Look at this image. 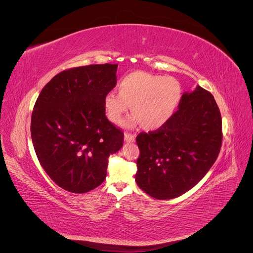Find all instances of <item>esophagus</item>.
<instances>
[{"mask_svg": "<svg viewBox=\"0 0 253 253\" xmlns=\"http://www.w3.org/2000/svg\"><path fill=\"white\" fill-rule=\"evenodd\" d=\"M136 136L131 133H126L125 134V141L126 142H134Z\"/></svg>", "mask_w": 253, "mask_h": 253, "instance_id": "1", "label": "esophagus"}]
</instances>
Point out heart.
Segmentation results:
<instances>
[{"instance_id": "obj_1", "label": "heart", "mask_w": 253, "mask_h": 253, "mask_svg": "<svg viewBox=\"0 0 253 253\" xmlns=\"http://www.w3.org/2000/svg\"><path fill=\"white\" fill-rule=\"evenodd\" d=\"M181 97V84L176 78L139 71L119 81L118 93L110 90L104 95L103 108L109 120L119 124L131 106L134 115L122 125L126 127L141 125L153 131L172 118Z\"/></svg>"}]
</instances>
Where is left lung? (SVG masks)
I'll return each mask as SVG.
<instances>
[{
	"mask_svg": "<svg viewBox=\"0 0 253 253\" xmlns=\"http://www.w3.org/2000/svg\"><path fill=\"white\" fill-rule=\"evenodd\" d=\"M221 139V116L212 94L200 85L186 91L164 126L137 136V185L157 200L182 195L215 163Z\"/></svg>",
	"mask_w": 253,
	"mask_h": 253,
	"instance_id": "left-lung-1",
	"label": "left lung"
}]
</instances>
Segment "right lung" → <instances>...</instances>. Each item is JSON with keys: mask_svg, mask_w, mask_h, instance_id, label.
<instances>
[{"mask_svg": "<svg viewBox=\"0 0 253 253\" xmlns=\"http://www.w3.org/2000/svg\"><path fill=\"white\" fill-rule=\"evenodd\" d=\"M118 64H91L56 75L43 87L30 134L38 159L59 187L85 193L100 186L124 133L108 120L103 98L116 86Z\"/></svg>", "mask_w": 253, "mask_h": 253, "instance_id": "right-lung-1", "label": "right lung"}]
</instances>
